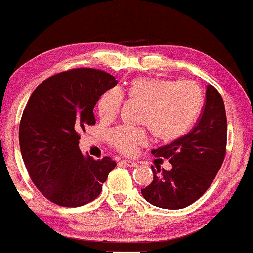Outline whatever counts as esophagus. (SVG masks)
<instances>
[{"instance_id": "obj_1", "label": "esophagus", "mask_w": 253, "mask_h": 253, "mask_svg": "<svg viewBox=\"0 0 253 253\" xmlns=\"http://www.w3.org/2000/svg\"><path fill=\"white\" fill-rule=\"evenodd\" d=\"M122 164H123L124 166H129V167L137 166V163H136V161H132V160H123L122 161Z\"/></svg>"}]
</instances>
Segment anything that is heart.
Masks as SVG:
<instances>
[{"label": "heart", "instance_id": "obj_1", "mask_svg": "<svg viewBox=\"0 0 253 253\" xmlns=\"http://www.w3.org/2000/svg\"><path fill=\"white\" fill-rule=\"evenodd\" d=\"M130 103L142 105L138 124L148 127L155 140L172 142L189 131L200 115L203 96L191 81H169L158 78H138L130 82L126 90H109L98 103L101 122L111 123L118 117L122 96ZM109 142L124 155H132L147 143L143 129L121 126L109 134Z\"/></svg>", "mask_w": 253, "mask_h": 253}]
</instances>
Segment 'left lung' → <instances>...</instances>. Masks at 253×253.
I'll list each match as a JSON object with an SVG mask.
<instances>
[{"label":"left lung","instance_id":"1","mask_svg":"<svg viewBox=\"0 0 253 253\" xmlns=\"http://www.w3.org/2000/svg\"><path fill=\"white\" fill-rule=\"evenodd\" d=\"M227 118L222 96L207 86L206 103L194 129L183 137L152 150L169 159V171L152 166L153 181L142 189V196L153 206L181 209L197 201L211 185L226 157Z\"/></svg>","mask_w":253,"mask_h":253}]
</instances>
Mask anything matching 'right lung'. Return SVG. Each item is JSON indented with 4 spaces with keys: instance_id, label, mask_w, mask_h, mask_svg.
I'll list each match as a JSON object with an SVG mask.
<instances>
[{
    "instance_id": "add662e5",
    "label": "right lung",
    "mask_w": 253,
    "mask_h": 253,
    "mask_svg": "<svg viewBox=\"0 0 253 253\" xmlns=\"http://www.w3.org/2000/svg\"><path fill=\"white\" fill-rule=\"evenodd\" d=\"M118 81L111 74L78 68L50 76L22 112L19 142L31 180L47 200L80 207L95 200L116 161L94 160L79 148L81 132L94 126L95 104Z\"/></svg>"
}]
</instances>
